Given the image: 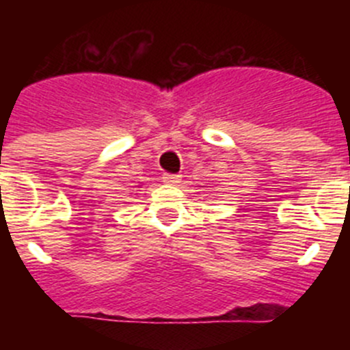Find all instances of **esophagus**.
Listing matches in <instances>:
<instances>
[{"mask_svg":"<svg viewBox=\"0 0 350 350\" xmlns=\"http://www.w3.org/2000/svg\"><path fill=\"white\" fill-rule=\"evenodd\" d=\"M180 180V175H172V173H165V175H163V182L168 185H178Z\"/></svg>","mask_w":350,"mask_h":350,"instance_id":"34e87169","label":"esophagus"}]
</instances>
